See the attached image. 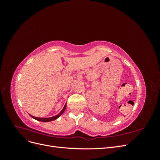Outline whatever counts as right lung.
<instances>
[{
  "instance_id": "obj_1",
  "label": "right lung",
  "mask_w": 160,
  "mask_h": 160,
  "mask_svg": "<svg viewBox=\"0 0 160 160\" xmlns=\"http://www.w3.org/2000/svg\"><path fill=\"white\" fill-rule=\"evenodd\" d=\"M66 106H67V105L65 104V106H64L63 109H62L61 110V112H60L59 114H57V115H55V116H53V117H51V118H36V117H35V116L31 115L30 114H29V115H31V118H32L33 119H36V120H37V121H39V122H51V121L55 120V119H57L58 118H59L60 116L62 114V113H63L64 111H65V109H66Z\"/></svg>"
}]
</instances>
